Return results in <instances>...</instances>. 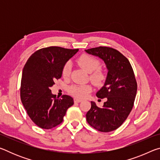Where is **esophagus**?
<instances>
[{"label":"esophagus","instance_id":"esophagus-1","mask_svg":"<svg viewBox=\"0 0 160 160\" xmlns=\"http://www.w3.org/2000/svg\"><path fill=\"white\" fill-rule=\"evenodd\" d=\"M74 102H76V103H80V102H82V99H78V98H75L74 99Z\"/></svg>","mask_w":160,"mask_h":160}]
</instances>
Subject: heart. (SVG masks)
<instances>
[{
	"label": "heart",
	"mask_w": 160,
	"mask_h": 160,
	"mask_svg": "<svg viewBox=\"0 0 160 160\" xmlns=\"http://www.w3.org/2000/svg\"><path fill=\"white\" fill-rule=\"evenodd\" d=\"M78 63L85 71L91 72L90 78L93 83L99 85L104 82L105 78H106L104 72L101 69H95L99 66L98 60L88 54H82L78 58ZM70 71H71V63L70 62H67L63 67L62 75L63 77L68 78L70 74ZM90 90L91 87L89 85H74L69 88L70 93L77 97H85Z\"/></svg>",
	"instance_id": "1"
}]
</instances>
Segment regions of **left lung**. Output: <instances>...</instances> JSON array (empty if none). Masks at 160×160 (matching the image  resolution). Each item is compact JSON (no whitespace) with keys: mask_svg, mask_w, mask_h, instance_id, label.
Returning a JSON list of instances; mask_svg holds the SVG:
<instances>
[{"mask_svg":"<svg viewBox=\"0 0 160 160\" xmlns=\"http://www.w3.org/2000/svg\"><path fill=\"white\" fill-rule=\"evenodd\" d=\"M85 51L104 61L107 70L104 85L96 94L107 101L102 107L91 102L87 121L99 131H114L122 125L133 107L137 92L133 70L128 59L114 48L99 47Z\"/></svg>","mask_w":160,"mask_h":160,"instance_id":"8db88e82","label":"left lung"}]
</instances>
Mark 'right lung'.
<instances>
[{
  "label": "right lung",
  "instance_id": "1",
  "mask_svg": "<svg viewBox=\"0 0 160 160\" xmlns=\"http://www.w3.org/2000/svg\"><path fill=\"white\" fill-rule=\"evenodd\" d=\"M78 50L58 47L41 48L32 54L24 66L21 101L32 121L40 128L50 129L58 126L67 109L74 104L70 96L58 98L50 88L61 78L63 66Z\"/></svg>",
  "mask_w": 160,
  "mask_h": 160
}]
</instances>
